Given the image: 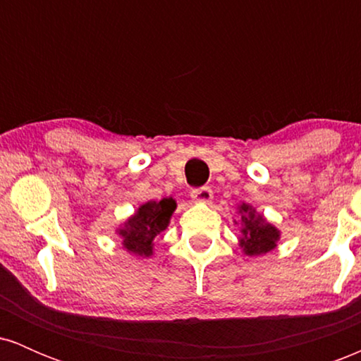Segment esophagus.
I'll return each mask as SVG.
<instances>
[{"label": "esophagus", "instance_id": "esophagus-1", "mask_svg": "<svg viewBox=\"0 0 361 361\" xmlns=\"http://www.w3.org/2000/svg\"><path fill=\"white\" fill-rule=\"evenodd\" d=\"M212 190L209 186H202V188H197L192 192V200L200 202V204H207V202L212 200Z\"/></svg>", "mask_w": 361, "mask_h": 361}]
</instances>
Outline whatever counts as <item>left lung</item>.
Returning a JSON list of instances; mask_svg holds the SVG:
<instances>
[{
  "label": "left lung",
  "mask_w": 361,
  "mask_h": 361,
  "mask_svg": "<svg viewBox=\"0 0 361 361\" xmlns=\"http://www.w3.org/2000/svg\"><path fill=\"white\" fill-rule=\"evenodd\" d=\"M239 214H241V239L239 246L247 256L267 255L268 251L275 250L276 243L280 239V231L251 205H239Z\"/></svg>",
  "instance_id": "1"
}]
</instances>
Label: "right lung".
Returning <instances> with one entry per match:
<instances>
[{"instance_id": "right-lung-1", "label": "right lung", "mask_w": 361, "mask_h": 361, "mask_svg": "<svg viewBox=\"0 0 361 361\" xmlns=\"http://www.w3.org/2000/svg\"><path fill=\"white\" fill-rule=\"evenodd\" d=\"M176 209V202L171 197L163 200L146 202L140 205L132 217L127 219L123 227L117 231L122 238L123 247L135 256L149 258L152 256L154 238L168 227L169 219Z\"/></svg>"}]
</instances>
